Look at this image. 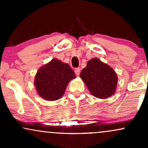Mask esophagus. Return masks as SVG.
Here are the masks:
<instances>
[{
    "mask_svg": "<svg viewBox=\"0 0 148 148\" xmlns=\"http://www.w3.org/2000/svg\"><path fill=\"white\" fill-rule=\"evenodd\" d=\"M74 72H75L76 76H79L80 72H81V69H80L79 67H78V68H76L75 70H74Z\"/></svg>",
    "mask_w": 148,
    "mask_h": 148,
    "instance_id": "1",
    "label": "esophagus"
}]
</instances>
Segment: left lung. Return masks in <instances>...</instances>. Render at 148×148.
I'll use <instances>...</instances> for the list:
<instances>
[{"label": "left lung", "instance_id": "left-lung-1", "mask_svg": "<svg viewBox=\"0 0 148 148\" xmlns=\"http://www.w3.org/2000/svg\"><path fill=\"white\" fill-rule=\"evenodd\" d=\"M80 77L91 94L100 99H106L113 95L116 89L118 78L115 71L99 59L89 60L87 66L82 69Z\"/></svg>", "mask_w": 148, "mask_h": 148}]
</instances>
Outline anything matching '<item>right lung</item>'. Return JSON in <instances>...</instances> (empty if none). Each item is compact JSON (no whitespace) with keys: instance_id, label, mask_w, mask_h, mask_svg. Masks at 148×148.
<instances>
[{"instance_id":"add662e5","label":"right lung","mask_w":148,"mask_h":148,"mask_svg":"<svg viewBox=\"0 0 148 148\" xmlns=\"http://www.w3.org/2000/svg\"><path fill=\"white\" fill-rule=\"evenodd\" d=\"M75 77L68 64L55 58L39 69L35 76V86L41 97L55 101L63 95L69 81Z\"/></svg>"}]
</instances>
